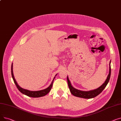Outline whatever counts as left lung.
Here are the masks:
<instances>
[{"instance_id": "left-lung-1", "label": "left lung", "mask_w": 121, "mask_h": 121, "mask_svg": "<svg viewBox=\"0 0 121 121\" xmlns=\"http://www.w3.org/2000/svg\"><path fill=\"white\" fill-rule=\"evenodd\" d=\"M110 62L109 63V74L108 75L107 78L105 82L103 83V85H101L99 87L93 90H91L89 91H83L78 90V89H76L75 88H73L72 85H71V82L69 81L68 77H67V81H68V86L69 87V90H70L71 93L73 95V96L78 97L82 98L84 99H91L95 98V97L97 96L101 92H102L106 86L107 84L108 83V82L110 79V75H111V66H110Z\"/></svg>"}]
</instances>
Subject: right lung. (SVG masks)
<instances>
[{
	"label": "right lung",
	"mask_w": 121,
	"mask_h": 121,
	"mask_svg": "<svg viewBox=\"0 0 121 121\" xmlns=\"http://www.w3.org/2000/svg\"><path fill=\"white\" fill-rule=\"evenodd\" d=\"M11 74H12V78H13V79L14 83L16 84L17 88L18 89V90L23 94L26 95V96H27L28 97H32V98H39V97H43L44 96H45V95H46L47 94H48L49 92V91L51 90V89H52V87L54 79L55 78V76L57 75V74L55 75V76L54 77V78L52 82V83L50 84V85L47 88L45 89L40 90V91H31L26 90V89H24L22 88V87H21L17 84V82L15 78H14V74H13V63H12V66H11Z\"/></svg>",
	"instance_id": "add662e5"
}]
</instances>
